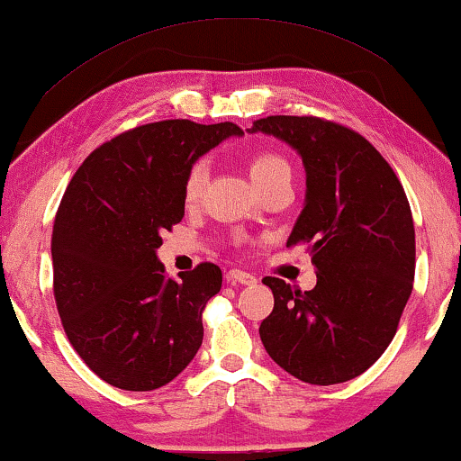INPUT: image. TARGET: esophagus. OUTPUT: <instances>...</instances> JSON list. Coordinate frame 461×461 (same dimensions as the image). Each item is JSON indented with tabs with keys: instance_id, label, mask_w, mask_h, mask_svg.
Segmentation results:
<instances>
[{
	"instance_id": "34e87169",
	"label": "esophagus",
	"mask_w": 461,
	"mask_h": 461,
	"mask_svg": "<svg viewBox=\"0 0 461 461\" xmlns=\"http://www.w3.org/2000/svg\"><path fill=\"white\" fill-rule=\"evenodd\" d=\"M226 282L232 284V285H237V284L254 285L256 282H258V279H256L252 273H245V271H239V268H232V271L226 273Z\"/></svg>"
}]
</instances>
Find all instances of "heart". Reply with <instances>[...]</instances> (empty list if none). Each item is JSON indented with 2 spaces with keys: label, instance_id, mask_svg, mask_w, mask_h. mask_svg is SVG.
<instances>
[{
  "label": "heart",
  "instance_id": "obj_1",
  "mask_svg": "<svg viewBox=\"0 0 461 461\" xmlns=\"http://www.w3.org/2000/svg\"><path fill=\"white\" fill-rule=\"evenodd\" d=\"M248 171H249V177H252L254 186L258 188L260 184L267 182V179L279 176V173L290 171V165H288V160L279 157V154L262 152V154H256V157L249 160ZM205 179H207L205 165L203 163L194 165L193 169L188 171L186 179H184V199H186L188 203L199 201L203 186H205Z\"/></svg>",
  "mask_w": 461,
  "mask_h": 461
}]
</instances>
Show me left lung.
<instances>
[{"instance_id":"8db88e82","label":"left lung","mask_w":461,"mask_h":461,"mask_svg":"<svg viewBox=\"0 0 461 461\" xmlns=\"http://www.w3.org/2000/svg\"><path fill=\"white\" fill-rule=\"evenodd\" d=\"M248 133L273 135L303 158L304 203L288 245L309 243L313 290L265 277L275 307L260 324L267 354L311 385L345 384L392 343L413 290L415 229L404 188L356 131L313 116H268Z\"/></svg>"}]
</instances>
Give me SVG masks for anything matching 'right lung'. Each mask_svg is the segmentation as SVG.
<instances>
[{
  "label": "right lung",
  "instance_id": "1",
  "mask_svg": "<svg viewBox=\"0 0 461 461\" xmlns=\"http://www.w3.org/2000/svg\"><path fill=\"white\" fill-rule=\"evenodd\" d=\"M241 135L232 122L143 124L99 146L65 190L50 241L57 309L77 356L118 390H158L201 348L222 271L203 262L169 279L157 249L182 222L193 165Z\"/></svg>",
  "mask_w": 461,
  "mask_h": 461
}]
</instances>
